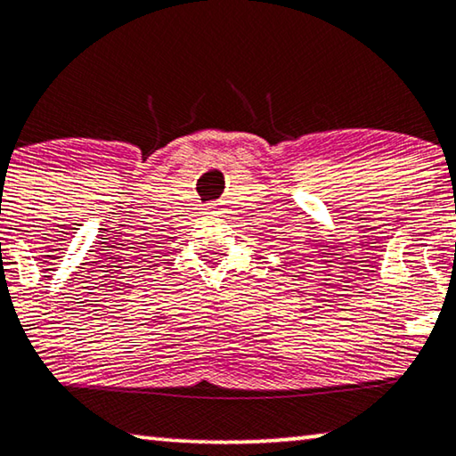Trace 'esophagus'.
Listing matches in <instances>:
<instances>
[{
	"label": "esophagus",
	"mask_w": 456,
	"mask_h": 456,
	"mask_svg": "<svg viewBox=\"0 0 456 456\" xmlns=\"http://www.w3.org/2000/svg\"><path fill=\"white\" fill-rule=\"evenodd\" d=\"M205 211H207V215H216V213H219V207H216V205H208V207L205 208Z\"/></svg>",
	"instance_id": "34e87169"
}]
</instances>
